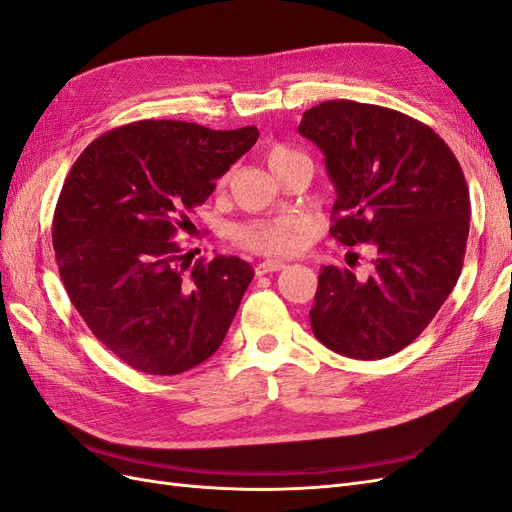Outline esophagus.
<instances>
[{
	"label": "esophagus",
	"mask_w": 512,
	"mask_h": 512,
	"mask_svg": "<svg viewBox=\"0 0 512 512\" xmlns=\"http://www.w3.org/2000/svg\"><path fill=\"white\" fill-rule=\"evenodd\" d=\"M288 265L286 262H282V260H265V262H260V265L256 267V275H267V273H275V271H282V269H286Z\"/></svg>",
	"instance_id": "34e87169"
}]
</instances>
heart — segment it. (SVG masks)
Listing matches in <instances>:
<instances>
[{
    "mask_svg": "<svg viewBox=\"0 0 512 512\" xmlns=\"http://www.w3.org/2000/svg\"><path fill=\"white\" fill-rule=\"evenodd\" d=\"M267 164L277 173L290 160L303 158L301 153L286 145H271L265 153ZM232 239H235L245 250H252L267 256H288L301 247L303 241V220L297 215H280L273 220L245 222L232 228Z\"/></svg>",
    "mask_w": 512,
    "mask_h": 512,
    "instance_id": "1",
    "label": "heart"
}]
</instances>
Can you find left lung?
Returning a JSON list of instances; mask_svg holds the SVG:
<instances>
[{"label":"left lung","mask_w":512,"mask_h":512,"mask_svg":"<svg viewBox=\"0 0 512 512\" xmlns=\"http://www.w3.org/2000/svg\"><path fill=\"white\" fill-rule=\"evenodd\" d=\"M299 134L324 153L335 185L331 235L374 252L367 277L322 267L312 331L337 354L384 359L425 331L459 280L466 177L436 132L393 108L322 102L303 113Z\"/></svg>","instance_id":"obj_1"}]
</instances>
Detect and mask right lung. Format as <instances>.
I'll return each mask as SVG.
<instances>
[{"label": "right lung", "mask_w": 512, "mask_h": 512, "mask_svg": "<svg viewBox=\"0 0 512 512\" xmlns=\"http://www.w3.org/2000/svg\"><path fill=\"white\" fill-rule=\"evenodd\" d=\"M256 141L254 126L145 119L102 134L70 168L53 218L61 282L132 369L183 374L222 346L254 269L218 254L188 271L173 239Z\"/></svg>", "instance_id": "1"}]
</instances>
